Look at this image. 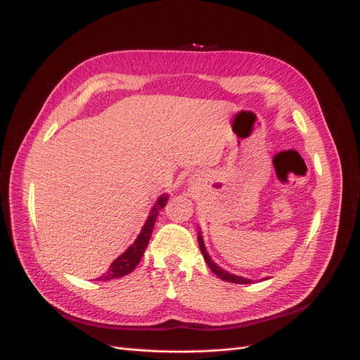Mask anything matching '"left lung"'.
<instances>
[{"label": "left lung", "instance_id": "obj_1", "mask_svg": "<svg viewBox=\"0 0 360 360\" xmlns=\"http://www.w3.org/2000/svg\"><path fill=\"white\" fill-rule=\"evenodd\" d=\"M198 241H199V248H200V252H202L203 258H205V262L208 264V266L211 269V271H212L214 274H217L221 281L232 282V283H243V285H245V283H250V281H249V279H245V277L231 274V273H228V271L221 270L219 265H215V264H214V261L210 258V255H208L207 249H205V244H203V240H202V235H200V232L198 233Z\"/></svg>", "mask_w": 360, "mask_h": 360}]
</instances>
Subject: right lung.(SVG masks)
I'll list each match as a JSON object with an SVG mask.
<instances>
[{"label":"right lung","mask_w":360,"mask_h":360,"mask_svg":"<svg viewBox=\"0 0 360 360\" xmlns=\"http://www.w3.org/2000/svg\"><path fill=\"white\" fill-rule=\"evenodd\" d=\"M167 200H169L167 194H164V196L158 198L157 203L153 205V208L149 214V217H148L145 226H143L139 238L134 241V244H132L125 253H122L117 259L111 262L108 271L105 274H102L101 277H98V281L117 279V277L127 276L136 269L137 264L141 259L143 253H145V250L148 248V243L150 240V235H152V231H153V224H155V220H157V215L164 207H166Z\"/></svg>","instance_id":"right-lung-1"}]
</instances>
